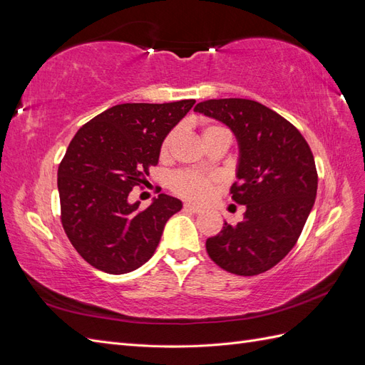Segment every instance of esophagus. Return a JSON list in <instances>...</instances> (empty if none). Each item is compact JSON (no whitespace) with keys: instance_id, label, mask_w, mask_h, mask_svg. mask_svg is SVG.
I'll use <instances>...</instances> for the list:
<instances>
[{"instance_id":"1","label":"esophagus","mask_w":365,"mask_h":365,"mask_svg":"<svg viewBox=\"0 0 365 365\" xmlns=\"http://www.w3.org/2000/svg\"><path fill=\"white\" fill-rule=\"evenodd\" d=\"M184 210H187V212H192V213H201L202 208L197 207L195 204H190V202H185L184 204Z\"/></svg>"}]
</instances>
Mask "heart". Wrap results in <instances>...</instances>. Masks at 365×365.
<instances>
[{
	"label": "heart",
	"instance_id": "b5f03b06",
	"mask_svg": "<svg viewBox=\"0 0 365 365\" xmlns=\"http://www.w3.org/2000/svg\"><path fill=\"white\" fill-rule=\"evenodd\" d=\"M217 130H227V129L222 126H217V125H210V126L204 128L202 135L205 138L210 134H215V132H217ZM175 137H176L175 129L170 130L169 134L164 137V140L161 143V148H160V152L163 157L169 153ZM215 184H216L215 178H210V176H204V175L189 172V170H182V172L175 173L170 178V187L175 193H178L184 197H189V200H195V201H202V200H205V197H208L210 193H212V190H213Z\"/></svg>",
	"mask_w": 365,
	"mask_h": 365
}]
</instances>
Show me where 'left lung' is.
<instances>
[{
	"label": "left lung",
	"instance_id": "1",
	"mask_svg": "<svg viewBox=\"0 0 365 365\" xmlns=\"http://www.w3.org/2000/svg\"><path fill=\"white\" fill-rule=\"evenodd\" d=\"M195 111L222 121L237 137V181L230 195L247 207L242 222H225L207 239L208 256L231 274H262L294 248L314 207L318 173L312 150L292 123L259 102L212 98Z\"/></svg>",
	"mask_w": 365,
	"mask_h": 365
}]
</instances>
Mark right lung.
<instances>
[{
  "label": "right lung",
  "mask_w": 365,
  "mask_h": 365,
  "mask_svg": "<svg viewBox=\"0 0 365 365\" xmlns=\"http://www.w3.org/2000/svg\"><path fill=\"white\" fill-rule=\"evenodd\" d=\"M193 105V98L115 105L76 132L58 169L61 222L91 267L126 274L153 256L165 222L182 204L160 193L141 210L128 196L145 184L164 137Z\"/></svg>",
  "instance_id": "obj_1"
}]
</instances>
